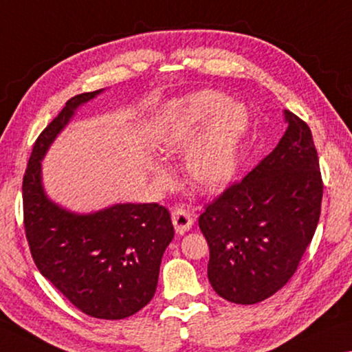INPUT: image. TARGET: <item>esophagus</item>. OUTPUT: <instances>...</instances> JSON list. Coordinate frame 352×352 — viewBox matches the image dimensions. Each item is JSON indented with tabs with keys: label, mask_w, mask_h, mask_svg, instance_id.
<instances>
[{
	"label": "esophagus",
	"mask_w": 352,
	"mask_h": 352,
	"mask_svg": "<svg viewBox=\"0 0 352 352\" xmlns=\"http://www.w3.org/2000/svg\"><path fill=\"white\" fill-rule=\"evenodd\" d=\"M171 220H173V225H175V230L177 234H184V232H187L193 225L192 214L184 208H176L175 210H173Z\"/></svg>",
	"instance_id": "obj_1"
}]
</instances>
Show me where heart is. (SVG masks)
<instances>
[{
    "mask_svg": "<svg viewBox=\"0 0 352 352\" xmlns=\"http://www.w3.org/2000/svg\"><path fill=\"white\" fill-rule=\"evenodd\" d=\"M215 91H199L184 99L175 121L160 138V153L171 155L187 148L204 124L198 140L186 157V173L195 186L214 190L231 179L236 170L237 149L247 129L245 108ZM151 173L159 184L170 181L164 166L151 164Z\"/></svg>",
    "mask_w": 352,
    "mask_h": 352,
    "instance_id": "1",
    "label": "heart"
}]
</instances>
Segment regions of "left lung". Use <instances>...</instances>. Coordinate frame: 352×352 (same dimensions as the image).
Returning <instances> with one entry per match:
<instances>
[{"mask_svg":"<svg viewBox=\"0 0 352 352\" xmlns=\"http://www.w3.org/2000/svg\"><path fill=\"white\" fill-rule=\"evenodd\" d=\"M275 149L199 215L208 277L234 304L267 299L293 277L321 214L322 179L310 127L285 110Z\"/></svg>","mask_w":352,"mask_h":352,"instance_id":"left-lung-1","label":"left lung"}]
</instances>
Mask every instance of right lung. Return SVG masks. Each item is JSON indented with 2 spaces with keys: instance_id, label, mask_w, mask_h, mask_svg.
<instances>
[{
  "instance_id": "obj_1",
  "label": "right lung",
  "mask_w": 352,
  "mask_h": 352,
  "mask_svg": "<svg viewBox=\"0 0 352 352\" xmlns=\"http://www.w3.org/2000/svg\"><path fill=\"white\" fill-rule=\"evenodd\" d=\"M104 89L66 102L36 140L23 176V221L32 259L47 280L86 315L124 320L142 310L157 288L165 248L175 236L168 209L120 203L77 214L47 197L42 159L78 107Z\"/></svg>"
}]
</instances>
